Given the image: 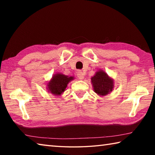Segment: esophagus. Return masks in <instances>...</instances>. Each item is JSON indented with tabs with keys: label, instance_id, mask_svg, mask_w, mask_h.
Here are the masks:
<instances>
[{
	"label": "esophagus",
	"instance_id": "obj_1",
	"mask_svg": "<svg viewBox=\"0 0 155 155\" xmlns=\"http://www.w3.org/2000/svg\"><path fill=\"white\" fill-rule=\"evenodd\" d=\"M77 77H78L79 79H83L84 77H85V74H84L82 71L79 70V71H78L77 72Z\"/></svg>",
	"mask_w": 155,
	"mask_h": 155
}]
</instances>
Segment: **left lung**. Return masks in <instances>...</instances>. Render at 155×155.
<instances>
[{
  "instance_id": "left-lung-1",
  "label": "left lung",
  "mask_w": 155,
  "mask_h": 155,
  "mask_svg": "<svg viewBox=\"0 0 155 155\" xmlns=\"http://www.w3.org/2000/svg\"><path fill=\"white\" fill-rule=\"evenodd\" d=\"M94 90L99 96H106L114 89V80L103 70H98L91 78Z\"/></svg>"
}]
</instances>
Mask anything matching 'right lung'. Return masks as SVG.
Segmentation results:
<instances>
[{
	"instance_id": "1",
	"label": "right lung",
	"mask_w": 155,
	"mask_h": 155,
	"mask_svg": "<svg viewBox=\"0 0 155 155\" xmlns=\"http://www.w3.org/2000/svg\"><path fill=\"white\" fill-rule=\"evenodd\" d=\"M74 79L73 77H68L60 73L54 74L51 80L47 84L48 91L55 96L61 95L64 92L70 81Z\"/></svg>"
}]
</instances>
